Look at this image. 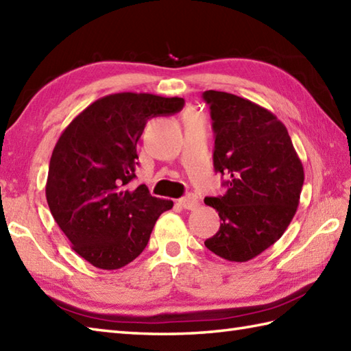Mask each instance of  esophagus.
Masks as SVG:
<instances>
[{
    "mask_svg": "<svg viewBox=\"0 0 351 351\" xmlns=\"http://www.w3.org/2000/svg\"><path fill=\"white\" fill-rule=\"evenodd\" d=\"M180 204H181V206L184 208V210H195V208L199 205V199H197L196 195H193V193H190V195L180 199Z\"/></svg>",
    "mask_w": 351,
    "mask_h": 351,
    "instance_id": "obj_1",
    "label": "esophagus"
}]
</instances>
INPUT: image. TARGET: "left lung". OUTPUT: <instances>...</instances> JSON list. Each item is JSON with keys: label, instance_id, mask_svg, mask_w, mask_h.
Segmentation results:
<instances>
[{"label": "left lung", "instance_id": "1", "mask_svg": "<svg viewBox=\"0 0 351 351\" xmlns=\"http://www.w3.org/2000/svg\"><path fill=\"white\" fill-rule=\"evenodd\" d=\"M204 99L215 134L214 169L228 178L225 195L205 197L221 220L205 245L223 259L245 263L278 241L293 220L303 164L271 111L226 92L206 90Z\"/></svg>", "mask_w": 351, "mask_h": 351}]
</instances>
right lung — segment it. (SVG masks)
<instances>
[{"instance_id": "right-lung-1", "label": "right lung", "mask_w": 351, "mask_h": 351, "mask_svg": "<svg viewBox=\"0 0 351 351\" xmlns=\"http://www.w3.org/2000/svg\"><path fill=\"white\" fill-rule=\"evenodd\" d=\"M182 98L152 93H113L90 104L57 140L45 193L56 223L81 258L117 270L145 250L155 221L173 206L131 190L138 166L137 141L147 119L173 114Z\"/></svg>"}]
</instances>
